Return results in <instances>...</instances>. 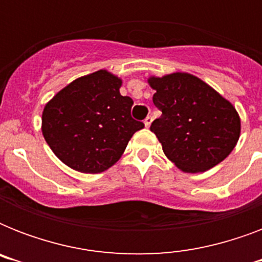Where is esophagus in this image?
Segmentation results:
<instances>
[{
  "mask_svg": "<svg viewBox=\"0 0 262 262\" xmlns=\"http://www.w3.org/2000/svg\"><path fill=\"white\" fill-rule=\"evenodd\" d=\"M151 123H152V117H151V115H148L147 118L144 119V125H145L147 127H149V126H151Z\"/></svg>",
  "mask_w": 262,
  "mask_h": 262,
  "instance_id": "esophagus-1",
  "label": "esophagus"
}]
</instances>
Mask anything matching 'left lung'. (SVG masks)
Wrapping results in <instances>:
<instances>
[{"label": "left lung", "instance_id": "left-lung-1", "mask_svg": "<svg viewBox=\"0 0 262 262\" xmlns=\"http://www.w3.org/2000/svg\"><path fill=\"white\" fill-rule=\"evenodd\" d=\"M162 115L151 125L164 155L182 171L201 172L230 155L241 133L235 107L189 73L151 77Z\"/></svg>", "mask_w": 262, "mask_h": 262}]
</instances>
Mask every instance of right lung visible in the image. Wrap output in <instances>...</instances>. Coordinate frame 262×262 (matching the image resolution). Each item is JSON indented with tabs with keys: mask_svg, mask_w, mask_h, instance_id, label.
Masks as SVG:
<instances>
[{
	"mask_svg": "<svg viewBox=\"0 0 262 262\" xmlns=\"http://www.w3.org/2000/svg\"><path fill=\"white\" fill-rule=\"evenodd\" d=\"M121 79L107 71L80 77L47 103L43 137L61 162L98 174L111 167L144 123L132 118L133 100L119 94Z\"/></svg>",
	"mask_w": 262,
	"mask_h": 262,
	"instance_id": "obj_1",
	"label": "right lung"
}]
</instances>
